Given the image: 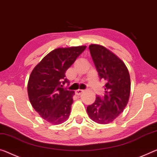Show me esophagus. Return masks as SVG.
Masks as SVG:
<instances>
[{"mask_svg": "<svg viewBox=\"0 0 157 157\" xmlns=\"http://www.w3.org/2000/svg\"><path fill=\"white\" fill-rule=\"evenodd\" d=\"M84 91L82 90V89H78V90L75 91V94H77V95H80V94L82 93Z\"/></svg>", "mask_w": 157, "mask_h": 157, "instance_id": "obj_1", "label": "esophagus"}]
</instances>
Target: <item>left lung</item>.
<instances>
[{"instance_id": "left-lung-1", "label": "left lung", "mask_w": 157, "mask_h": 157, "mask_svg": "<svg viewBox=\"0 0 157 157\" xmlns=\"http://www.w3.org/2000/svg\"><path fill=\"white\" fill-rule=\"evenodd\" d=\"M89 49L99 78L105 82V85L104 95H97L95 102L87 106L86 111L94 121L106 124L114 121L127 105L130 75L124 62L105 47L91 44Z\"/></svg>"}]
</instances>
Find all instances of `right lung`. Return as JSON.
<instances>
[{"label":"right lung","mask_w":157,"mask_h":157,"mask_svg":"<svg viewBox=\"0 0 157 157\" xmlns=\"http://www.w3.org/2000/svg\"><path fill=\"white\" fill-rule=\"evenodd\" d=\"M86 46L54 49L35 67L29 77L28 94L30 102L41 117L54 124L68 118L75 92L63 87L69 85L66 72Z\"/></svg>","instance_id":"1"}]
</instances>
